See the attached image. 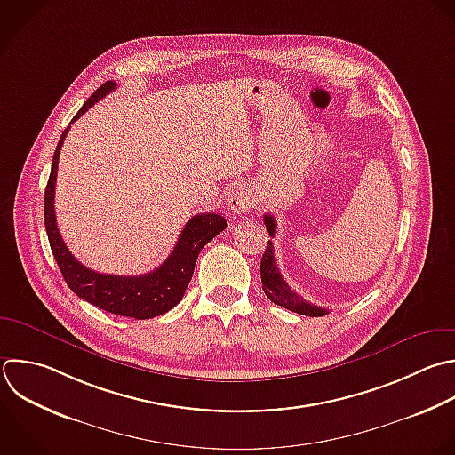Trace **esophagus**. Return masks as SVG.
<instances>
[{
	"label": "esophagus",
	"mask_w": 455,
	"mask_h": 455,
	"mask_svg": "<svg viewBox=\"0 0 455 455\" xmlns=\"http://www.w3.org/2000/svg\"><path fill=\"white\" fill-rule=\"evenodd\" d=\"M258 203V196L252 190V187L245 185V183H238L231 188V192L226 197V204L228 210L235 215H243L247 210L254 208Z\"/></svg>",
	"instance_id": "1"
}]
</instances>
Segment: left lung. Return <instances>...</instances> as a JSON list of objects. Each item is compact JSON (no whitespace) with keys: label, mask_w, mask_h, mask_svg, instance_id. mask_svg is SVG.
Wrapping results in <instances>:
<instances>
[{"label":"left lung","mask_w":455,"mask_h":455,"mask_svg":"<svg viewBox=\"0 0 455 455\" xmlns=\"http://www.w3.org/2000/svg\"><path fill=\"white\" fill-rule=\"evenodd\" d=\"M263 222L268 229V235L275 236V229H277L275 219L272 215H265ZM259 270H261L263 291L274 304H277L284 309H290L293 313L306 315V316H323V315H327V309H322V307L307 302L306 299H302L299 293H295L288 286V283L284 281V277L281 275V272L277 268V261L274 258V245H272L270 240H268L267 249L263 252Z\"/></svg>","instance_id":"left-lung-1"}]
</instances>
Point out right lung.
I'll list each match as a JSON object with an SVG mask.
<instances>
[{"label": "right lung", "instance_id": "1", "mask_svg": "<svg viewBox=\"0 0 455 455\" xmlns=\"http://www.w3.org/2000/svg\"><path fill=\"white\" fill-rule=\"evenodd\" d=\"M116 89V82L103 84L78 110L71 123L80 119L94 103L103 100ZM71 126H68L55 149L52 174L44 194V224L53 256L68 286L84 300L100 309L119 316H132L137 320L155 318L172 309L185 295L187 286L194 275L196 261L201 249L228 228L224 217L217 213H201L192 217L171 252V256L153 272L142 275H112L100 274L82 265L66 247L55 217V181L59 171L60 149Z\"/></svg>", "mask_w": 455, "mask_h": 455}]
</instances>
